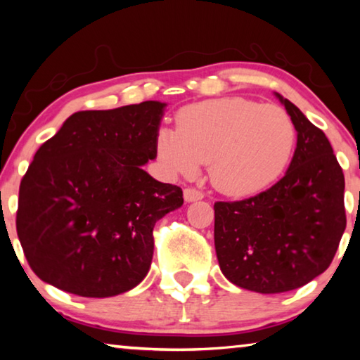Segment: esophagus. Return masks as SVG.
<instances>
[{
	"label": "esophagus",
	"mask_w": 360,
	"mask_h": 360,
	"mask_svg": "<svg viewBox=\"0 0 360 360\" xmlns=\"http://www.w3.org/2000/svg\"><path fill=\"white\" fill-rule=\"evenodd\" d=\"M205 197L203 192L197 191V188L193 187H187L184 188V200L187 203H192V202H198V200H202Z\"/></svg>",
	"instance_id": "esophagus-1"
}]
</instances>
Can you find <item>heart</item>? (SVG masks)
<instances>
[{
    "mask_svg": "<svg viewBox=\"0 0 360 360\" xmlns=\"http://www.w3.org/2000/svg\"><path fill=\"white\" fill-rule=\"evenodd\" d=\"M294 146V124L283 108L241 96L193 103L176 114V129L155 133V154L168 174L191 178L208 160L211 184L233 197L271 184Z\"/></svg>",
    "mask_w": 360,
    "mask_h": 360,
    "instance_id": "1",
    "label": "heart"
}]
</instances>
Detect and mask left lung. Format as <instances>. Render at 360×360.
<instances>
[{
	"mask_svg": "<svg viewBox=\"0 0 360 360\" xmlns=\"http://www.w3.org/2000/svg\"><path fill=\"white\" fill-rule=\"evenodd\" d=\"M297 130L284 178L240 202L214 203V246L238 288L279 294L324 273L346 229L345 176L324 131L275 94Z\"/></svg>",
	"mask_w": 360,
	"mask_h": 360,
	"instance_id": "left-lung-1",
	"label": "left lung"
}]
</instances>
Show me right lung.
Listing matches in <instances>:
<instances>
[{
  "label": "right lung",
  "instance_id": "right-lung-1",
  "mask_svg": "<svg viewBox=\"0 0 360 360\" xmlns=\"http://www.w3.org/2000/svg\"><path fill=\"white\" fill-rule=\"evenodd\" d=\"M167 103L79 111L41 146L20 182L17 235L36 276L70 294H124L148 275L154 225L182 188L143 167L154 160Z\"/></svg>",
  "mask_w": 360,
  "mask_h": 360
}]
</instances>
